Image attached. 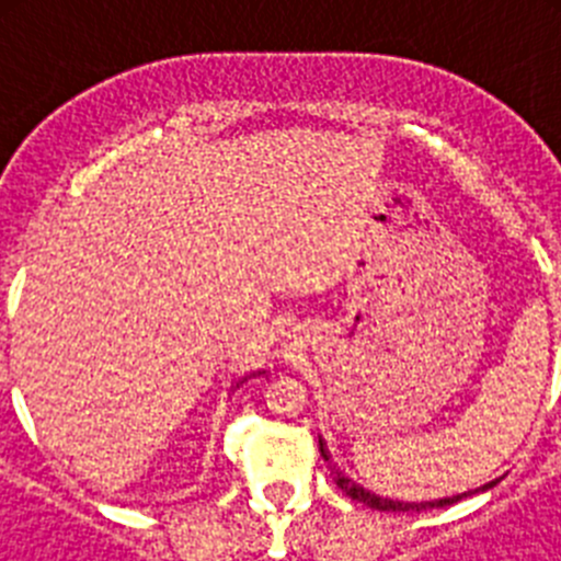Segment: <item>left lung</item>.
Listing matches in <instances>:
<instances>
[{"mask_svg":"<svg viewBox=\"0 0 561 561\" xmlns=\"http://www.w3.org/2000/svg\"><path fill=\"white\" fill-rule=\"evenodd\" d=\"M320 453H323V458L329 460V455H325L323 449V440H320ZM331 474H334V483L340 485L342 492H345V497L356 500V503H365L368 508H376V512H427V508H444V505H453L458 503V500H463L466 494H458V497H444V500H435V503H396V500H388V497H376V494L365 492L362 485L351 483L348 478L342 472H336V469H331ZM494 483L483 485V489H492Z\"/></svg>","mask_w":561,"mask_h":561,"instance_id":"8db88e82","label":"left lung"}]
</instances>
